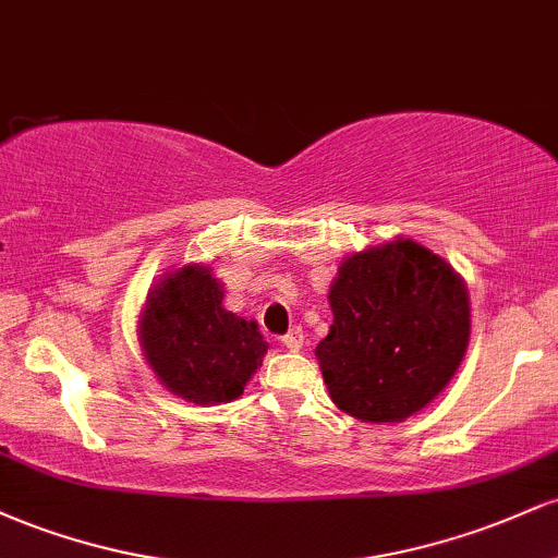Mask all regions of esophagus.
I'll list each match as a JSON object with an SVG mask.
<instances>
[{
	"instance_id": "1",
	"label": "esophagus",
	"mask_w": 558,
	"mask_h": 558,
	"mask_svg": "<svg viewBox=\"0 0 558 558\" xmlns=\"http://www.w3.org/2000/svg\"><path fill=\"white\" fill-rule=\"evenodd\" d=\"M283 345L288 351H299L301 345H304V330L301 328H291L283 336Z\"/></svg>"
}]
</instances>
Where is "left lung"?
Segmentation results:
<instances>
[{"label":"left lung","instance_id":"8db88e82","mask_svg":"<svg viewBox=\"0 0 558 558\" xmlns=\"http://www.w3.org/2000/svg\"><path fill=\"white\" fill-rule=\"evenodd\" d=\"M330 332L315 354L338 409L403 422L448 386L470 343L462 275L412 239L351 254L330 286Z\"/></svg>","mask_w":558,"mask_h":558}]
</instances>
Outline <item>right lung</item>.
Masks as SVG:
<instances>
[{
  "instance_id": "right-lung-1",
  "label": "right lung",
  "mask_w": 558,
  "mask_h": 558,
  "mask_svg": "<svg viewBox=\"0 0 558 558\" xmlns=\"http://www.w3.org/2000/svg\"><path fill=\"white\" fill-rule=\"evenodd\" d=\"M222 286L204 265H185L151 288L138 319L146 362L165 388L194 403L239 399L267 343L254 319L222 310Z\"/></svg>"
}]
</instances>
